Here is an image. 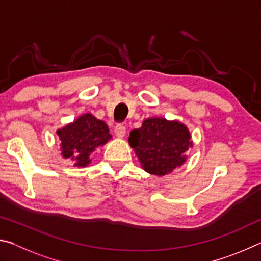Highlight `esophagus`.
<instances>
[{
	"label": "esophagus",
	"instance_id": "1",
	"mask_svg": "<svg viewBox=\"0 0 261 261\" xmlns=\"http://www.w3.org/2000/svg\"><path fill=\"white\" fill-rule=\"evenodd\" d=\"M114 132H115V135H116L117 137H120V138H123V137L125 136V132H126L125 126L123 125V124H117L116 126H115Z\"/></svg>",
	"mask_w": 261,
	"mask_h": 261
}]
</instances>
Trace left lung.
<instances>
[{
    "mask_svg": "<svg viewBox=\"0 0 261 261\" xmlns=\"http://www.w3.org/2000/svg\"><path fill=\"white\" fill-rule=\"evenodd\" d=\"M190 139V132L182 123L154 117L130 132L129 143L144 169L162 176L185 161L184 153L192 145Z\"/></svg>",
    "mask_w": 261,
    "mask_h": 261,
    "instance_id": "1",
    "label": "left lung"
}]
</instances>
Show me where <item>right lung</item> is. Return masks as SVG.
Wrapping results in <instances>:
<instances>
[{"label": "right lung", "mask_w": 261, "mask_h": 261, "mask_svg": "<svg viewBox=\"0 0 261 261\" xmlns=\"http://www.w3.org/2000/svg\"><path fill=\"white\" fill-rule=\"evenodd\" d=\"M61 139L62 155L76 160L74 166L85 167L90 163V154L112 138L105 122L91 114L83 115L63 129L57 131Z\"/></svg>", "instance_id": "1"}]
</instances>
